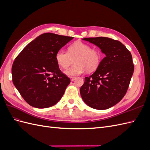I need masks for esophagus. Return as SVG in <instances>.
Returning <instances> with one entry per match:
<instances>
[{"mask_svg": "<svg viewBox=\"0 0 150 150\" xmlns=\"http://www.w3.org/2000/svg\"><path fill=\"white\" fill-rule=\"evenodd\" d=\"M76 79V77H71V81H74Z\"/></svg>", "mask_w": 150, "mask_h": 150, "instance_id": "obj_1", "label": "esophagus"}]
</instances>
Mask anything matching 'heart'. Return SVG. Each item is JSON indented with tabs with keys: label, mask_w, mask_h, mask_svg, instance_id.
<instances>
[{
	"label": "heart",
	"mask_w": 150,
	"mask_h": 150,
	"mask_svg": "<svg viewBox=\"0 0 150 150\" xmlns=\"http://www.w3.org/2000/svg\"><path fill=\"white\" fill-rule=\"evenodd\" d=\"M101 53L98 50L91 49L89 45L77 41L68 47L67 52L60 49L56 52L55 59L57 64L63 69L69 67L72 60L74 65L64 71L69 76H76L88 71L96 70L101 62Z\"/></svg>",
	"instance_id": "heart-1"
}]
</instances>
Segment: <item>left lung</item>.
<instances>
[{"label": "left lung", "instance_id": "1", "mask_svg": "<svg viewBox=\"0 0 150 150\" xmlns=\"http://www.w3.org/2000/svg\"><path fill=\"white\" fill-rule=\"evenodd\" d=\"M106 55L96 71L86 77L80 94L84 102L96 110H106L119 103L128 90L134 71L132 56L118 40L105 37L84 38Z\"/></svg>", "mask_w": 150, "mask_h": 150}]
</instances>
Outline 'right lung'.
<instances>
[{
    "instance_id": "obj_1",
    "label": "right lung",
    "mask_w": 150,
    "mask_h": 150,
    "mask_svg": "<svg viewBox=\"0 0 150 150\" xmlns=\"http://www.w3.org/2000/svg\"><path fill=\"white\" fill-rule=\"evenodd\" d=\"M73 38L44 33L29 42L12 67L13 83L29 105L46 108L55 105L71 80L56 62V52Z\"/></svg>"
}]
</instances>
